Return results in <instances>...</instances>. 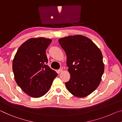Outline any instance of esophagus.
Returning <instances> with one entry per match:
<instances>
[{
  "instance_id": "obj_1",
  "label": "esophagus",
  "mask_w": 122,
  "mask_h": 122,
  "mask_svg": "<svg viewBox=\"0 0 122 122\" xmlns=\"http://www.w3.org/2000/svg\"><path fill=\"white\" fill-rule=\"evenodd\" d=\"M63 71V69L62 68H60V69H59V72H62Z\"/></svg>"
}]
</instances>
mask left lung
Wrapping results in <instances>:
<instances>
[{
    "mask_svg": "<svg viewBox=\"0 0 122 122\" xmlns=\"http://www.w3.org/2000/svg\"><path fill=\"white\" fill-rule=\"evenodd\" d=\"M58 41L67 55L71 75L66 87L74 96H87L98 87L104 73L102 52L90 39L82 35L63 37Z\"/></svg>",
    "mask_w": 122,
    "mask_h": 122,
    "instance_id": "left-lung-1",
    "label": "left lung"
}]
</instances>
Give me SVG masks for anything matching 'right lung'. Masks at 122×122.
<instances>
[{
	"label": "right lung",
	"instance_id": "1",
	"mask_svg": "<svg viewBox=\"0 0 122 122\" xmlns=\"http://www.w3.org/2000/svg\"><path fill=\"white\" fill-rule=\"evenodd\" d=\"M51 39L44 37L26 40L18 48L12 69L16 83L24 92L38 98L48 92L56 72L48 66L46 50Z\"/></svg>",
	"mask_w": 122,
	"mask_h": 122
}]
</instances>
